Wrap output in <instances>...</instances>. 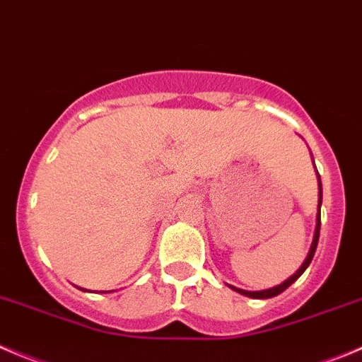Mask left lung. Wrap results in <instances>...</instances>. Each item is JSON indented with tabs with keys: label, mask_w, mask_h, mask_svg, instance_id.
<instances>
[{
	"label": "left lung",
	"mask_w": 362,
	"mask_h": 362,
	"mask_svg": "<svg viewBox=\"0 0 362 362\" xmlns=\"http://www.w3.org/2000/svg\"><path fill=\"white\" fill-rule=\"evenodd\" d=\"M318 214H317V228H315V235H313V242H311V247H310V252H308L306 259H304L303 265L299 267V270H297L296 274L290 276L286 281H283L281 285L278 286H272V288H267V290H259V292H249V290H240V288H235V286H231V290H235V292L242 293V296L245 297H251V299H270V297H276L279 296V293L285 292L286 288H288L292 283H296L297 279L303 276L304 270L310 267L311 259H313L315 256V251H317V245H318V237H320V206H322V182H320V175H318Z\"/></svg>",
	"instance_id": "1"
}]
</instances>
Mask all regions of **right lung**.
Returning a JSON list of instances; mask_svg holds the SVG:
<instances>
[{
	"label": "right lung",
	"instance_id": "right-lung-1",
	"mask_svg": "<svg viewBox=\"0 0 362 362\" xmlns=\"http://www.w3.org/2000/svg\"><path fill=\"white\" fill-rule=\"evenodd\" d=\"M81 290H83V288H81Z\"/></svg>",
	"mask_w": 362,
	"mask_h": 362
}]
</instances>
